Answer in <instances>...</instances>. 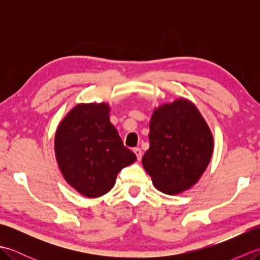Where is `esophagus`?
<instances>
[{"label":"esophagus","mask_w":260,"mask_h":260,"mask_svg":"<svg viewBox=\"0 0 260 260\" xmlns=\"http://www.w3.org/2000/svg\"><path fill=\"white\" fill-rule=\"evenodd\" d=\"M134 153H135V155H136L137 159H139V161H141V158H142V151H141V148L135 147V148H134Z\"/></svg>","instance_id":"34e87169"}]
</instances>
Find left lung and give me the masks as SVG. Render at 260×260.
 Here are the masks:
<instances>
[{
    "instance_id": "left-lung-1",
    "label": "left lung",
    "mask_w": 260,
    "mask_h": 260,
    "mask_svg": "<svg viewBox=\"0 0 260 260\" xmlns=\"http://www.w3.org/2000/svg\"><path fill=\"white\" fill-rule=\"evenodd\" d=\"M150 148L142 158L154 186L174 196L201 178L213 153L207 121L189 99L179 98L155 108L150 120Z\"/></svg>"
}]
</instances>
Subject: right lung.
I'll list each match as a JSON object with an SVG mask.
<instances>
[{"label":"right lung","instance_id":"add662e5","mask_svg":"<svg viewBox=\"0 0 260 260\" xmlns=\"http://www.w3.org/2000/svg\"><path fill=\"white\" fill-rule=\"evenodd\" d=\"M106 103L78 104L64 116L54 136V152L64 180L87 198L113 189L119 171L136 161L109 120Z\"/></svg>","mask_w":260,"mask_h":260}]
</instances>
